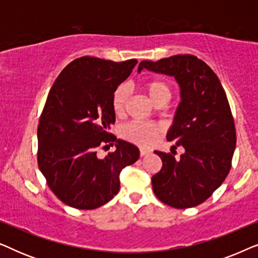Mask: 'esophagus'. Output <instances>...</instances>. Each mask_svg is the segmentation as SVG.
I'll use <instances>...</instances> for the list:
<instances>
[{
  "instance_id": "esophagus-1",
  "label": "esophagus",
  "mask_w": 258,
  "mask_h": 258,
  "mask_svg": "<svg viewBox=\"0 0 258 258\" xmlns=\"http://www.w3.org/2000/svg\"><path fill=\"white\" fill-rule=\"evenodd\" d=\"M150 154V151L149 150H147V149H141L140 150V155L141 156H147V155H149Z\"/></svg>"
}]
</instances>
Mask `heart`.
Returning a JSON list of instances; mask_svg holds the SVG:
<instances>
[{"label": "heart", "instance_id": "heart-1", "mask_svg": "<svg viewBox=\"0 0 258 258\" xmlns=\"http://www.w3.org/2000/svg\"><path fill=\"white\" fill-rule=\"evenodd\" d=\"M148 96L155 104L160 101H169L171 97V89L168 83L161 80H150L144 84ZM130 89L126 84H119L112 93L111 108L116 115H122L125 104L129 100ZM161 128L154 123L130 122L122 126L121 135L130 142L139 144L141 147H149L160 135Z\"/></svg>", "mask_w": 258, "mask_h": 258}]
</instances>
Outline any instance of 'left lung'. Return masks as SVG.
Returning <instances> with one entry per match:
<instances>
[{
	"mask_svg": "<svg viewBox=\"0 0 258 258\" xmlns=\"http://www.w3.org/2000/svg\"><path fill=\"white\" fill-rule=\"evenodd\" d=\"M143 69L174 77L181 98L167 140L184 153L175 160L171 154L155 151L163 164L151 178L153 190L161 202L176 209L196 207L230 171L236 132L227 95L216 74L194 55L142 61L137 72Z\"/></svg>",
	"mask_w": 258,
	"mask_h": 258,
	"instance_id": "1",
	"label": "left lung"
}]
</instances>
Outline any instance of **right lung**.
<instances>
[{"mask_svg":"<svg viewBox=\"0 0 258 258\" xmlns=\"http://www.w3.org/2000/svg\"><path fill=\"white\" fill-rule=\"evenodd\" d=\"M136 64L83 56L62 70L49 91L38 123L37 161L49 188L67 206H103L118 192L122 169L139 160L135 144L108 132L115 123L112 93ZM114 142V153L98 159L97 148Z\"/></svg>","mask_w":258,"mask_h":258,"instance_id":"right-lung-1","label":"right lung"}]
</instances>
